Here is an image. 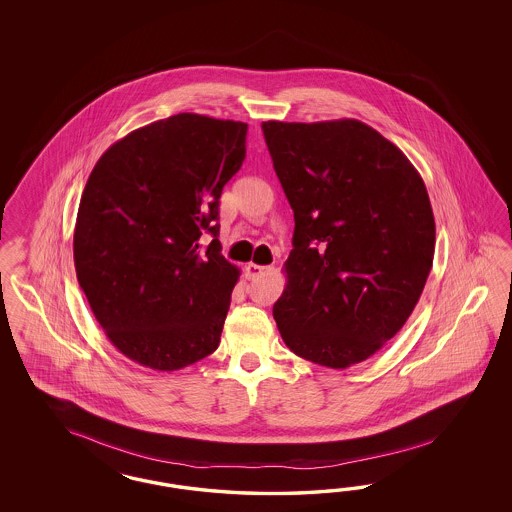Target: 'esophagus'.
<instances>
[{
  "label": "esophagus",
  "instance_id": "esophagus-1",
  "mask_svg": "<svg viewBox=\"0 0 512 512\" xmlns=\"http://www.w3.org/2000/svg\"><path fill=\"white\" fill-rule=\"evenodd\" d=\"M270 270H272L270 266H261V264L255 263L246 264V276H248V279L263 278Z\"/></svg>",
  "mask_w": 512,
  "mask_h": 512
}]
</instances>
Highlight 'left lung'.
<instances>
[{
  "label": "left lung",
  "mask_w": 512,
  "mask_h": 512,
  "mask_svg": "<svg viewBox=\"0 0 512 512\" xmlns=\"http://www.w3.org/2000/svg\"><path fill=\"white\" fill-rule=\"evenodd\" d=\"M295 212L287 285L274 304L285 345L343 370L377 353L419 302L435 221L419 171L358 120L263 122Z\"/></svg>",
  "instance_id": "left-lung-1"
}]
</instances>
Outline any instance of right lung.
<instances>
[{"instance_id": "obj_1", "label": "right lung", "mask_w": 512, "mask_h": 512, "mask_svg": "<svg viewBox=\"0 0 512 512\" xmlns=\"http://www.w3.org/2000/svg\"><path fill=\"white\" fill-rule=\"evenodd\" d=\"M248 124L182 112L114 142L86 182L77 278L127 358L176 372L219 345L240 270L219 251V197L246 157ZM215 236L202 250L201 233Z\"/></svg>"}]
</instances>
